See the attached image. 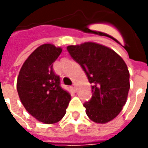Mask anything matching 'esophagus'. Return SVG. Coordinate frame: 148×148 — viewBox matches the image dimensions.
Wrapping results in <instances>:
<instances>
[{
	"instance_id": "esophagus-1",
	"label": "esophagus",
	"mask_w": 148,
	"mask_h": 148,
	"mask_svg": "<svg viewBox=\"0 0 148 148\" xmlns=\"http://www.w3.org/2000/svg\"><path fill=\"white\" fill-rule=\"evenodd\" d=\"M71 89H72V90H73L74 92H75V91H76V87H75V86H74V85H73V86H71Z\"/></svg>"
}]
</instances>
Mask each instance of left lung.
<instances>
[{"label":"left lung","instance_id":"obj_1","mask_svg":"<svg viewBox=\"0 0 148 148\" xmlns=\"http://www.w3.org/2000/svg\"><path fill=\"white\" fill-rule=\"evenodd\" d=\"M68 52L82 67L92 87V97L84 104L91 121L106 124L113 120L127 101L129 71L117 53L93 42L68 46Z\"/></svg>","mask_w":148,"mask_h":148}]
</instances>
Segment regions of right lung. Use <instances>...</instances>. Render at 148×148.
<instances>
[{
  "mask_svg": "<svg viewBox=\"0 0 148 148\" xmlns=\"http://www.w3.org/2000/svg\"><path fill=\"white\" fill-rule=\"evenodd\" d=\"M61 47L46 43L37 47L25 60L17 77L21 103L29 113L44 124H55L66 114L71 94L60 86L53 63Z\"/></svg>",
  "mask_w": 148,
  "mask_h": 148,
  "instance_id": "add662e5",
  "label": "right lung"
}]
</instances>
